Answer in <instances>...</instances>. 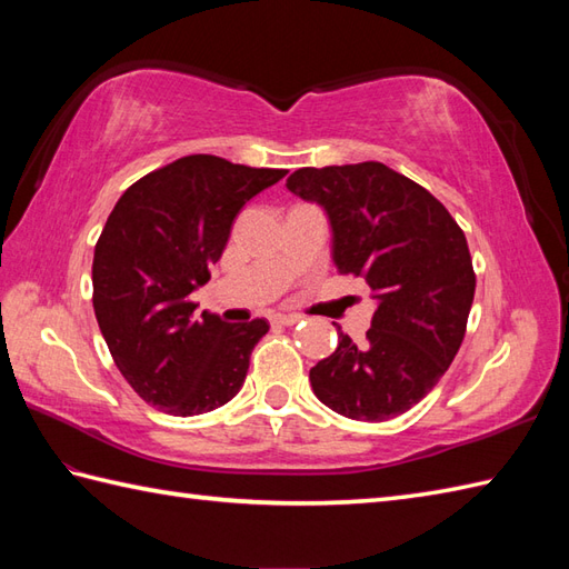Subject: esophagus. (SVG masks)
Returning a JSON list of instances; mask_svg holds the SVG:
<instances>
[{
    "instance_id": "34e87169",
    "label": "esophagus",
    "mask_w": 569,
    "mask_h": 569,
    "mask_svg": "<svg viewBox=\"0 0 569 569\" xmlns=\"http://www.w3.org/2000/svg\"><path fill=\"white\" fill-rule=\"evenodd\" d=\"M303 320V316H273L276 325H298Z\"/></svg>"
}]
</instances>
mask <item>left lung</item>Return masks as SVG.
Masks as SVG:
<instances>
[{"label":"left lung","mask_w":569,"mask_h":569,"mask_svg":"<svg viewBox=\"0 0 569 569\" xmlns=\"http://www.w3.org/2000/svg\"><path fill=\"white\" fill-rule=\"evenodd\" d=\"M286 186L322 204L337 271L365 278L377 298L367 345L337 328V349L310 369L312 391L352 420L406 413L465 340L477 288L465 232L438 198L379 161L298 168Z\"/></svg>","instance_id":"8db88e82"}]
</instances>
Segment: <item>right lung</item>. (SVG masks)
<instances>
[{
  "label": "right lung",
  "mask_w": 569,
  "mask_h": 569,
  "mask_svg": "<svg viewBox=\"0 0 569 569\" xmlns=\"http://www.w3.org/2000/svg\"><path fill=\"white\" fill-rule=\"evenodd\" d=\"M286 168L192 153L124 190L94 244L92 308L117 369L143 401L200 416L232 401L269 322L198 316L190 293L210 281L247 200Z\"/></svg>",
  "instance_id": "obj_1"
}]
</instances>
